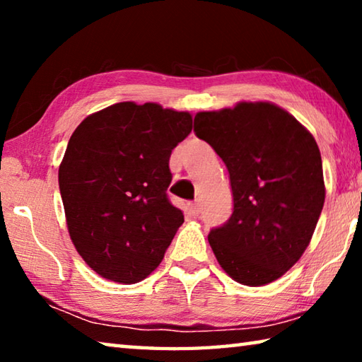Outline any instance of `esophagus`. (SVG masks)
I'll return each instance as SVG.
<instances>
[{"instance_id": "obj_1", "label": "esophagus", "mask_w": 362, "mask_h": 362, "mask_svg": "<svg viewBox=\"0 0 362 362\" xmlns=\"http://www.w3.org/2000/svg\"><path fill=\"white\" fill-rule=\"evenodd\" d=\"M187 209H188L189 214H192V216H198V214H199V204L198 203H188Z\"/></svg>"}]
</instances>
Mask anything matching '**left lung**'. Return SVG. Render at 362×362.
Returning <instances> with one entry per match:
<instances>
[{"mask_svg": "<svg viewBox=\"0 0 362 362\" xmlns=\"http://www.w3.org/2000/svg\"><path fill=\"white\" fill-rule=\"evenodd\" d=\"M194 132L230 174L233 214L207 236L217 262L240 284L273 283L298 262L321 216L326 188L315 137L269 102L196 113Z\"/></svg>", "mask_w": 362, "mask_h": 362, "instance_id": "1", "label": "left lung"}]
</instances>
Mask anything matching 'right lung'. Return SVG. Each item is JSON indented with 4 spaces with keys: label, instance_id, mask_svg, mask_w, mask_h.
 <instances>
[{
    "label": "right lung",
    "instance_id": "add662e5",
    "mask_svg": "<svg viewBox=\"0 0 362 362\" xmlns=\"http://www.w3.org/2000/svg\"><path fill=\"white\" fill-rule=\"evenodd\" d=\"M192 127L188 112L119 102L71 134L59 168L66 226L102 278L136 284L164 259L183 223L166 193L169 158Z\"/></svg>",
    "mask_w": 362,
    "mask_h": 362
}]
</instances>
